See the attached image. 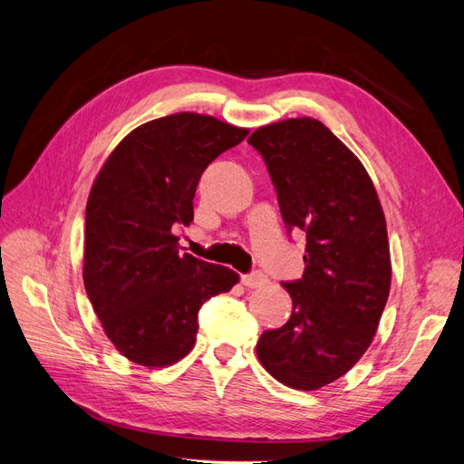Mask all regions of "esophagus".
I'll use <instances>...</instances> for the list:
<instances>
[{"label":"esophagus","instance_id":"34e87169","mask_svg":"<svg viewBox=\"0 0 464 464\" xmlns=\"http://www.w3.org/2000/svg\"><path fill=\"white\" fill-rule=\"evenodd\" d=\"M242 285L247 288H259L263 285H266V276L259 271L249 273V275H242Z\"/></svg>","mask_w":464,"mask_h":464}]
</instances>
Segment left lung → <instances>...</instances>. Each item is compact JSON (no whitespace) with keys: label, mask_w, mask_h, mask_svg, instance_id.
<instances>
[{"label":"left lung","mask_w":464,"mask_h":464,"mask_svg":"<svg viewBox=\"0 0 464 464\" xmlns=\"http://www.w3.org/2000/svg\"><path fill=\"white\" fill-rule=\"evenodd\" d=\"M288 230L305 232V269L285 283L292 315L257 341L276 382L315 391L343 377L373 341L391 288L382 203L366 168L319 120L290 118L249 135Z\"/></svg>","instance_id":"8db88e82"}]
</instances>
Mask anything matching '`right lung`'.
<instances>
[{
  "instance_id": "obj_1",
  "label": "right lung",
  "mask_w": 464,
  "mask_h": 464,
  "mask_svg": "<svg viewBox=\"0 0 464 464\" xmlns=\"http://www.w3.org/2000/svg\"><path fill=\"white\" fill-rule=\"evenodd\" d=\"M249 130L179 111L139 125L111 150L87 201L82 280L111 344L145 368L191 353L199 307L240 275L181 254L205 168Z\"/></svg>"
}]
</instances>
